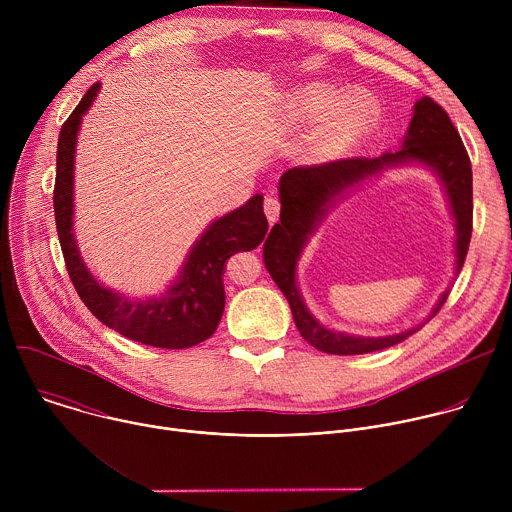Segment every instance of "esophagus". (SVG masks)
<instances>
[{
  "instance_id": "34e87169",
  "label": "esophagus",
  "mask_w": 512,
  "mask_h": 512,
  "mask_svg": "<svg viewBox=\"0 0 512 512\" xmlns=\"http://www.w3.org/2000/svg\"><path fill=\"white\" fill-rule=\"evenodd\" d=\"M263 210H265L267 221L273 225V223L277 221V218H279V200H277V198H273V196H265Z\"/></svg>"
}]
</instances>
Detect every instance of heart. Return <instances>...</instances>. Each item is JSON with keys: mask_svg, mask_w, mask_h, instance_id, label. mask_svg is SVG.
Wrapping results in <instances>:
<instances>
[{"mask_svg": "<svg viewBox=\"0 0 512 512\" xmlns=\"http://www.w3.org/2000/svg\"><path fill=\"white\" fill-rule=\"evenodd\" d=\"M338 95L330 89H324V87H312L308 89L304 95H302V109L304 113L308 115H320L324 111H330L338 105ZM371 117H373V109H371V103L364 101V99H354L350 103H346L336 115L334 119L330 121L328 129H326V141L330 145H336V143H344L348 141L352 135H356L358 131H362L364 127H367L371 123Z\"/></svg>", "mask_w": 512, "mask_h": 512, "instance_id": "obj_1", "label": "heart"}]
</instances>
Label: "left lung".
Masks as SVG:
<instances>
[{"label": "left lung", "mask_w": 512, "mask_h": 512, "mask_svg": "<svg viewBox=\"0 0 512 512\" xmlns=\"http://www.w3.org/2000/svg\"><path fill=\"white\" fill-rule=\"evenodd\" d=\"M417 162L440 176L456 218V269L460 271L472 237V164L464 141L450 115L433 99L423 97L415 103L403 148L381 158H346L328 164L296 166L279 180L281 212L279 223L271 229L263 245V261L289 302L294 322L302 338L326 354H367L403 342L419 330L411 328L401 334L383 338L350 336L324 328L304 306L296 285V263L308 235L322 221V216L340 192L369 178L387 166ZM448 291L433 308L431 318L442 310Z\"/></svg>", "instance_id": "8db88e82"}]
</instances>
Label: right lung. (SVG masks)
Returning a JSON list of instances; mask_svg holds the SVG:
<instances>
[{
	"label": "right lung",
	"instance_id": "obj_1",
	"mask_svg": "<svg viewBox=\"0 0 512 512\" xmlns=\"http://www.w3.org/2000/svg\"><path fill=\"white\" fill-rule=\"evenodd\" d=\"M95 83L81 103L60 127L56 150L54 216L60 249L68 277L79 298L111 330L121 336L156 346L190 348L210 338L225 310V263L239 251H253L267 233L263 196H253L241 208L214 221L192 247L180 277L166 289L162 298L127 300L113 289L103 287L85 267L75 235H72V164L81 119L97 97Z\"/></svg>",
	"mask_w": 512,
	"mask_h": 512
}]
</instances>
